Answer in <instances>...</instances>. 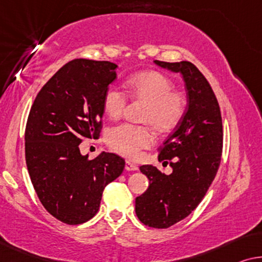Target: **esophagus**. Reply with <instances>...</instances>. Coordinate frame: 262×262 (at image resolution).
<instances>
[{"label": "esophagus", "instance_id": "34e87169", "mask_svg": "<svg viewBox=\"0 0 262 262\" xmlns=\"http://www.w3.org/2000/svg\"><path fill=\"white\" fill-rule=\"evenodd\" d=\"M124 168H126L127 171H138L139 169L138 165L133 164V163H130V161H126V166H124Z\"/></svg>", "mask_w": 262, "mask_h": 262}]
</instances>
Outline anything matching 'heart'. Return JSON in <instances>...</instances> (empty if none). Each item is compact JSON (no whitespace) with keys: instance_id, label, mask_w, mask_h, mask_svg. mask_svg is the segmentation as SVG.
<instances>
[{"instance_id":"b5f03b06","label":"heart","mask_w":262,"mask_h":262,"mask_svg":"<svg viewBox=\"0 0 262 262\" xmlns=\"http://www.w3.org/2000/svg\"><path fill=\"white\" fill-rule=\"evenodd\" d=\"M126 86L130 98L146 103L142 122L152 124L159 133L174 129L185 115V95L173 90L172 80L158 71L140 72L127 79ZM128 96L116 86H109L103 96V109L110 119H119L126 109ZM109 148L121 156L135 159L142 149L153 145L154 135L149 127L122 123L106 132Z\"/></svg>"}]
</instances>
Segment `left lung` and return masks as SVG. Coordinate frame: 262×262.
<instances>
[{
  "label": "left lung",
  "mask_w": 262,
  "mask_h": 262,
  "mask_svg": "<svg viewBox=\"0 0 262 262\" xmlns=\"http://www.w3.org/2000/svg\"><path fill=\"white\" fill-rule=\"evenodd\" d=\"M154 62L183 76L189 102L183 120L159 148L158 159L169 161L171 174L152 165L140 167L149 186L136 197V216L145 226L166 229L189 216L211 185L221 164L223 127L216 96L192 62Z\"/></svg>",
  "instance_id": "left-lung-1"
}]
</instances>
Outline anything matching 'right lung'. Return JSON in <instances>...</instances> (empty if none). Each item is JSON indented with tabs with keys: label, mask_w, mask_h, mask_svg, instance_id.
<instances>
[{
	"label": "right lung",
	"mask_w": 262,
	"mask_h": 262,
	"mask_svg": "<svg viewBox=\"0 0 262 262\" xmlns=\"http://www.w3.org/2000/svg\"><path fill=\"white\" fill-rule=\"evenodd\" d=\"M117 65L73 59L36 95L25 132L26 164L40 202L66 224L86 222L97 213L104 187L120 177L124 159L102 152L88 160L79 143L98 139L103 96L116 78Z\"/></svg>",
	"instance_id": "right-lung-1"
}]
</instances>
